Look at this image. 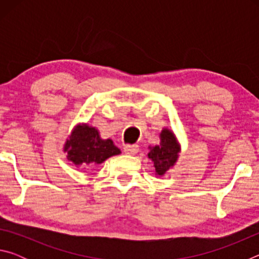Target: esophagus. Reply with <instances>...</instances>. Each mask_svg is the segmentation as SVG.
Wrapping results in <instances>:
<instances>
[{"label":"esophagus","mask_w":259,"mask_h":259,"mask_svg":"<svg viewBox=\"0 0 259 259\" xmlns=\"http://www.w3.org/2000/svg\"><path fill=\"white\" fill-rule=\"evenodd\" d=\"M139 147L138 145H126L124 147V153L128 155H135L136 153H138Z\"/></svg>","instance_id":"esophagus-1"}]
</instances>
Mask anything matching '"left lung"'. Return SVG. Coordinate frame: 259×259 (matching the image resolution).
Here are the masks:
<instances>
[{"mask_svg":"<svg viewBox=\"0 0 259 259\" xmlns=\"http://www.w3.org/2000/svg\"><path fill=\"white\" fill-rule=\"evenodd\" d=\"M148 159L155 168V175L163 176L170 168H172L178 160L181 145L171 130L164 128L160 133V145L148 147Z\"/></svg>","mask_w":259,"mask_h":259,"instance_id":"1","label":"left lung"}]
</instances>
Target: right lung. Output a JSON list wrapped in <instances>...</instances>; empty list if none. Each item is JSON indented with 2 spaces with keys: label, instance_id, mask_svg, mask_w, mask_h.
<instances>
[{
  "label": "right lung",
  "instance_id": "obj_1",
  "mask_svg": "<svg viewBox=\"0 0 259 259\" xmlns=\"http://www.w3.org/2000/svg\"><path fill=\"white\" fill-rule=\"evenodd\" d=\"M64 152H66L68 161L76 166L98 165L108 157L121 153L112 139H103L95 126L87 123L74 126L65 143Z\"/></svg>",
  "mask_w": 259,
  "mask_h": 259
}]
</instances>
